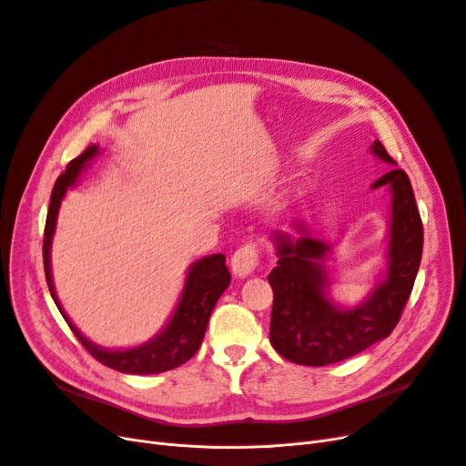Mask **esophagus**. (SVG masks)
I'll return each mask as SVG.
<instances>
[{
	"label": "esophagus",
	"instance_id": "esophagus-1",
	"mask_svg": "<svg viewBox=\"0 0 466 466\" xmlns=\"http://www.w3.org/2000/svg\"><path fill=\"white\" fill-rule=\"evenodd\" d=\"M258 250L254 245H245L240 247L238 250H235V254L231 256V271L235 277L245 279L248 275L254 273V269L258 268Z\"/></svg>",
	"mask_w": 466,
	"mask_h": 466
}]
</instances>
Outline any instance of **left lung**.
I'll use <instances>...</instances> for the list:
<instances>
[{
  "mask_svg": "<svg viewBox=\"0 0 466 466\" xmlns=\"http://www.w3.org/2000/svg\"><path fill=\"white\" fill-rule=\"evenodd\" d=\"M370 153L392 164L390 172L370 185V189L388 187L392 204L386 268L365 300L356 306L334 302L325 266L332 243L315 238L308 223L296 219L294 237L283 231L271 235L279 259L268 275L273 289L269 340L292 363H339L384 340L396 329L413 290L422 256V221L411 181L379 139L370 145Z\"/></svg>",
  "mask_w": 466,
  "mask_h": 466,
  "instance_id": "8db88e82",
  "label": "left lung"
}]
</instances>
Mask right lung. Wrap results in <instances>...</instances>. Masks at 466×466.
Returning <instances> with one entry per match:
<instances>
[{
	"label": "right lung",
	"instance_id": "add662e5",
	"mask_svg": "<svg viewBox=\"0 0 466 466\" xmlns=\"http://www.w3.org/2000/svg\"><path fill=\"white\" fill-rule=\"evenodd\" d=\"M97 155H99V145L87 147L80 157H76L66 166V170L59 176L57 181H55V187L51 191V200H49L47 219H46V237H44V268H46L47 287L55 304H57L61 315L72 329V332L76 334V339L82 342V346L97 361H101L110 369L120 370V373H126V375L164 373V370L176 369L187 360H191L197 353L198 346L202 344L204 332H207L210 315L218 302V298L231 283V275L226 266V256L223 254L204 256L189 266L174 313L170 315L168 323H166L162 330H158L151 340H147L134 348L108 350L86 339L84 332L70 321V318L59 302L57 292H55L53 275H51V245H53L55 228H57V216H59L63 198L66 197L68 189L76 187L82 172Z\"/></svg>",
	"mask_w": 466,
	"mask_h": 466
}]
</instances>
